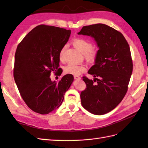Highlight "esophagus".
<instances>
[{
	"label": "esophagus",
	"mask_w": 148,
	"mask_h": 148,
	"mask_svg": "<svg viewBox=\"0 0 148 148\" xmlns=\"http://www.w3.org/2000/svg\"><path fill=\"white\" fill-rule=\"evenodd\" d=\"M74 79H81V77L79 76H77V75H74Z\"/></svg>",
	"instance_id": "34e87169"
}]
</instances>
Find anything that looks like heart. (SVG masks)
<instances>
[{"mask_svg":"<svg viewBox=\"0 0 148 148\" xmlns=\"http://www.w3.org/2000/svg\"><path fill=\"white\" fill-rule=\"evenodd\" d=\"M72 43L75 48H76L79 51L84 55V58L88 62H93L95 60L97 56V50L92 48V44L90 40L83 37H76L72 40ZM65 49V46H63L60 50L59 58L63 59ZM64 71L66 74L78 75L81 72L85 71V67L83 65H77L73 64H69L64 68Z\"/></svg>","mask_w":148,"mask_h":148,"instance_id":"b5f03b06","label":"heart"}]
</instances>
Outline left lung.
Here are the masks:
<instances>
[{"mask_svg":"<svg viewBox=\"0 0 148 148\" xmlns=\"http://www.w3.org/2000/svg\"><path fill=\"white\" fill-rule=\"evenodd\" d=\"M77 34L94 37L99 48L95 64L88 72L95 79L83 77L86 88L81 92V104L93 114H106L127 92L133 70L130 46L120 32L105 24L84 26Z\"/></svg>","mask_w":148,"mask_h":148,"instance_id":"8db88e82","label":"left lung"}]
</instances>
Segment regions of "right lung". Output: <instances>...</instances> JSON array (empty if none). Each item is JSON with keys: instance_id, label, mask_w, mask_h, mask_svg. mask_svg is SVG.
Listing matches in <instances>:
<instances>
[{"instance_id": "1", "label": "right lung", "mask_w": 148, "mask_h": 148, "mask_svg": "<svg viewBox=\"0 0 148 148\" xmlns=\"http://www.w3.org/2000/svg\"><path fill=\"white\" fill-rule=\"evenodd\" d=\"M71 30L40 25L18 44L15 53L13 76L20 95L33 111L46 114L57 109L74 80L66 74L52 81L53 72L60 76V50L68 41Z\"/></svg>"}]
</instances>
